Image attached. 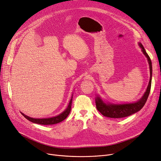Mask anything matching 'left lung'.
<instances>
[{
    "label": "left lung",
    "instance_id": "1",
    "mask_svg": "<svg viewBox=\"0 0 161 161\" xmlns=\"http://www.w3.org/2000/svg\"><path fill=\"white\" fill-rule=\"evenodd\" d=\"M139 46L141 47L142 51L144 55L147 58L148 63L150 69V80L147 87L143 97L137 102L132 103H124V104H114L110 103H105L103 101L101 98L97 95L95 99V104L97 109L104 116L114 118H120L127 117L133 114H134L139 110H140L147 100L149 97L151 87V80H152V63L150 57L147 53H146L145 48L141 43H139Z\"/></svg>",
    "mask_w": 161,
    "mask_h": 161
}]
</instances>
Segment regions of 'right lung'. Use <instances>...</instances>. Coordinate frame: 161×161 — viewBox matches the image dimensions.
Segmentation results:
<instances>
[{
    "label": "right lung",
    "mask_w": 161,
    "mask_h": 161,
    "mask_svg": "<svg viewBox=\"0 0 161 161\" xmlns=\"http://www.w3.org/2000/svg\"><path fill=\"white\" fill-rule=\"evenodd\" d=\"M72 97L73 95L71 97V99L69 100V102L68 103V105L67 108L62 112V113L57 116L51 117V118H31L28 116L24 114V113H22V114L30 122L35 123V124H39L41 125H52L58 124L62 121H63L64 119L67 118V116L69 115V113H70L71 110V107H72Z\"/></svg>",
    "instance_id": "right-lung-1"
}]
</instances>
